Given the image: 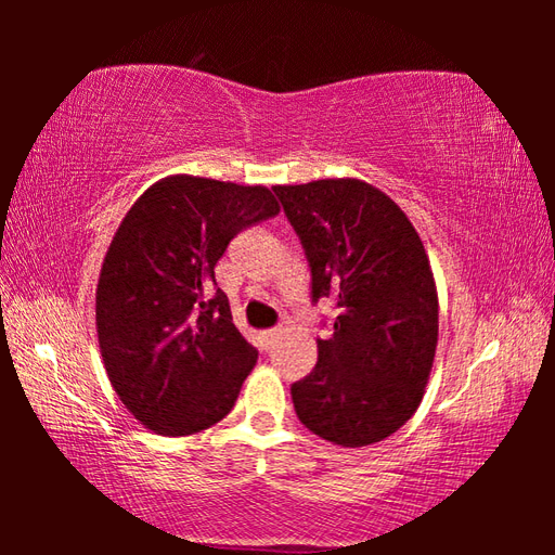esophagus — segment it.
I'll use <instances>...</instances> for the list:
<instances>
[{"mask_svg": "<svg viewBox=\"0 0 555 555\" xmlns=\"http://www.w3.org/2000/svg\"><path fill=\"white\" fill-rule=\"evenodd\" d=\"M259 336H262V344H264V350H271V348H274V344H276V340H279L281 332H279V328H267V332H262V334H259Z\"/></svg>", "mask_w": 555, "mask_h": 555, "instance_id": "obj_1", "label": "esophagus"}]
</instances>
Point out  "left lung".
Listing matches in <instances>:
<instances>
[{"instance_id": "left-lung-1", "label": "left lung", "mask_w": 555, "mask_h": 555, "mask_svg": "<svg viewBox=\"0 0 555 555\" xmlns=\"http://www.w3.org/2000/svg\"><path fill=\"white\" fill-rule=\"evenodd\" d=\"M312 269V300L334 298L332 338L291 386L312 434L360 448L415 415L439 344V293L408 215L360 179L274 185Z\"/></svg>"}]
</instances>
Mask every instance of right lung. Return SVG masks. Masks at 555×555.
<instances>
[{
	"instance_id": "add662e5",
	"label": "right lung",
	"mask_w": 555,
	"mask_h": 555,
	"mask_svg": "<svg viewBox=\"0 0 555 555\" xmlns=\"http://www.w3.org/2000/svg\"><path fill=\"white\" fill-rule=\"evenodd\" d=\"M279 215L267 185L173 173L126 211L95 293L100 352L116 396L162 436L231 412L257 350L235 328L215 267L245 227Z\"/></svg>"
}]
</instances>
